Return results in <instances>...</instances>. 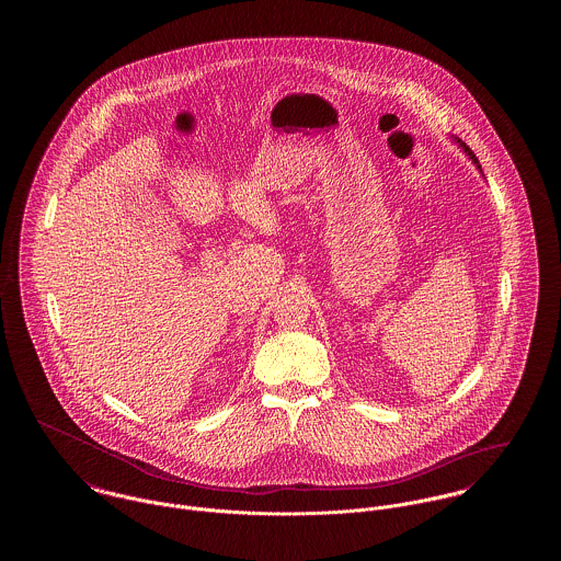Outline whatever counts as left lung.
Here are the masks:
<instances>
[{
  "instance_id": "8db88e82",
  "label": "left lung",
  "mask_w": 561,
  "mask_h": 561,
  "mask_svg": "<svg viewBox=\"0 0 561 561\" xmlns=\"http://www.w3.org/2000/svg\"><path fill=\"white\" fill-rule=\"evenodd\" d=\"M454 142H456V145H458V147H460V149H462V151L469 156V160L473 161V163H476V168H478V170L481 172L480 161H478V158H476V153H473V151L467 147V142H462V140H460V138H456V136H454ZM481 176H483V172H481Z\"/></svg>"
}]
</instances>
